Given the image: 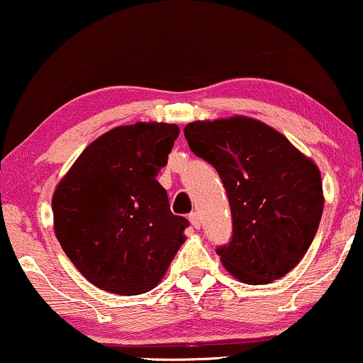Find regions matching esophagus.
<instances>
[{"label":"esophagus","mask_w":363,"mask_h":363,"mask_svg":"<svg viewBox=\"0 0 363 363\" xmlns=\"http://www.w3.org/2000/svg\"><path fill=\"white\" fill-rule=\"evenodd\" d=\"M189 220H190V224L194 225L195 229L200 228V217H199L197 212H191V214L189 216Z\"/></svg>","instance_id":"esophagus-1"}]
</instances>
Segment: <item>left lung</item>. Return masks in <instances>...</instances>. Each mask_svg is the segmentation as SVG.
I'll use <instances>...</instances> for the list:
<instances>
[{"label": "left lung", "instance_id": "obj_1", "mask_svg": "<svg viewBox=\"0 0 363 363\" xmlns=\"http://www.w3.org/2000/svg\"><path fill=\"white\" fill-rule=\"evenodd\" d=\"M194 155L219 173L233 216V238L217 255L250 285L287 275L309 250L323 216L321 173L311 157L267 123L236 115L185 127Z\"/></svg>", "mask_w": 363, "mask_h": 363}]
</instances>
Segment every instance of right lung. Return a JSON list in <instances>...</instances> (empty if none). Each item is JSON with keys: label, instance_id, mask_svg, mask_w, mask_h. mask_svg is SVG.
Returning <instances> with one entry per match:
<instances>
[{"label": "right lung", "instance_id": "1", "mask_svg": "<svg viewBox=\"0 0 363 363\" xmlns=\"http://www.w3.org/2000/svg\"><path fill=\"white\" fill-rule=\"evenodd\" d=\"M180 129L138 122L105 132L81 152L52 197L54 233L84 279L118 296L161 282L185 242V217L156 180Z\"/></svg>", "mask_w": 363, "mask_h": 363}]
</instances>
